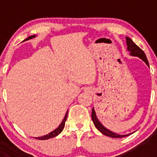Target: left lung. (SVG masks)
<instances>
[{
    "instance_id": "8db88e82",
    "label": "left lung",
    "mask_w": 157,
    "mask_h": 157,
    "mask_svg": "<svg viewBox=\"0 0 157 157\" xmlns=\"http://www.w3.org/2000/svg\"><path fill=\"white\" fill-rule=\"evenodd\" d=\"M127 39V50L130 52V54L131 56H138L139 58H141L145 63H146L148 66L149 67V62H148V59H147L146 56H145V52L141 50V48L136 45L135 43H134V41L130 39V37H126ZM92 120L94 123V126L97 127L99 131H101L103 134L106 136H109V137H111V138H123V137H126V136L130 135V134H124V135H121V134H116V133H113L112 131H110L109 130H108L107 128H105L101 123H100L99 120H98L97 118V116H96V112L94 111V109H92Z\"/></svg>"
}]
</instances>
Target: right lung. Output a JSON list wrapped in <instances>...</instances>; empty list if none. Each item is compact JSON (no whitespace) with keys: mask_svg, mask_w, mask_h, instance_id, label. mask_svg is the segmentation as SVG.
<instances>
[{"mask_svg":"<svg viewBox=\"0 0 157 157\" xmlns=\"http://www.w3.org/2000/svg\"><path fill=\"white\" fill-rule=\"evenodd\" d=\"M35 37V35H33V36H30V37H28L27 38V39H25L24 41H27V40H29V39H31V38H33V37ZM67 112H66V114H65V116L64 118H63V121L61 122V123H60V125L59 126V127H57V128L56 129V130H54L53 131H52V132H50L49 134H46V135L45 136H42V137H38V138H35L36 139H39V140H47V139H49V138H54V137H56V136H57L58 134H60V133L62 132V130H63V127H64L65 126V121H66L67 118Z\"/></svg>","mask_w":157,"mask_h":157,"instance_id":"right-lung-1","label":"right lung"}]
</instances>
